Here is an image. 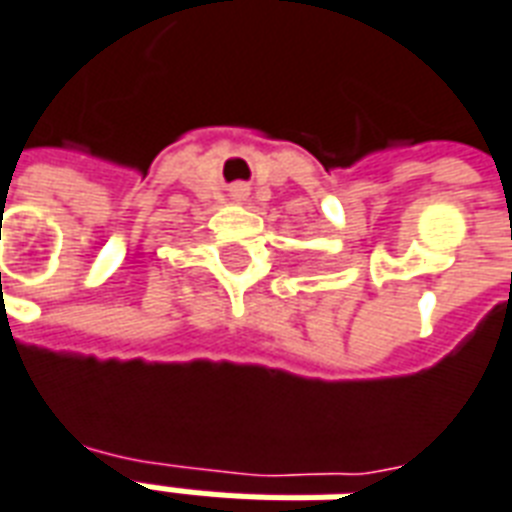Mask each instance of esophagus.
I'll list each match as a JSON object with an SVG mask.
<instances>
[{
  "label": "esophagus",
  "mask_w": 512,
  "mask_h": 512,
  "mask_svg": "<svg viewBox=\"0 0 512 512\" xmlns=\"http://www.w3.org/2000/svg\"><path fill=\"white\" fill-rule=\"evenodd\" d=\"M247 195H249L247 185H236V187H230V198H233V201H247Z\"/></svg>",
  "instance_id": "esophagus-1"
}]
</instances>
